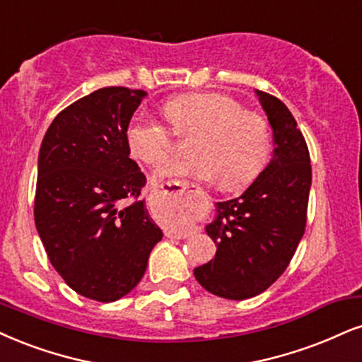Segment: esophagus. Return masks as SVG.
<instances>
[{"label":"esophagus","mask_w":362,"mask_h":362,"mask_svg":"<svg viewBox=\"0 0 362 362\" xmlns=\"http://www.w3.org/2000/svg\"><path fill=\"white\" fill-rule=\"evenodd\" d=\"M189 233H176V231H166V236L168 238H177V240H181V238H186V236H188Z\"/></svg>","instance_id":"1"}]
</instances>
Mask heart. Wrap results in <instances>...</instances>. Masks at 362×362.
I'll return each mask as SVG.
<instances>
[{
    "label": "heart",
    "mask_w": 362,
    "mask_h": 362,
    "mask_svg": "<svg viewBox=\"0 0 362 362\" xmlns=\"http://www.w3.org/2000/svg\"><path fill=\"white\" fill-rule=\"evenodd\" d=\"M177 137H193L191 158L174 160L156 176L216 180L226 191L242 189L263 171L272 153L269 124L223 93H185L164 104ZM132 158L159 166L174 153L170 129L147 114H136L126 129Z\"/></svg>",
    "instance_id": "b5f03b06"
}]
</instances>
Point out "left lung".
<instances>
[{
	"instance_id": "obj_1",
	"label": "left lung",
	"mask_w": 362,
	"mask_h": 362,
	"mask_svg": "<svg viewBox=\"0 0 362 362\" xmlns=\"http://www.w3.org/2000/svg\"><path fill=\"white\" fill-rule=\"evenodd\" d=\"M257 95L274 132V158L242 196L216 203V218L206 226L216 255L194 269L202 287L230 300L255 297L284 274L307 223V142L282 100L262 90Z\"/></svg>"
}]
</instances>
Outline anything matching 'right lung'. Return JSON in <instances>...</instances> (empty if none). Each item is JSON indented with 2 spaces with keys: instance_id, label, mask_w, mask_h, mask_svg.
<instances>
[{
  "instance_id": "obj_1",
  "label": "right lung",
  "mask_w": 362,
  "mask_h": 362,
  "mask_svg": "<svg viewBox=\"0 0 362 362\" xmlns=\"http://www.w3.org/2000/svg\"><path fill=\"white\" fill-rule=\"evenodd\" d=\"M146 95L127 87L88 93L53 119L40 147L35 225L53 269L92 300L131 292L163 238L139 199L146 176L126 139Z\"/></svg>"
}]
</instances>
